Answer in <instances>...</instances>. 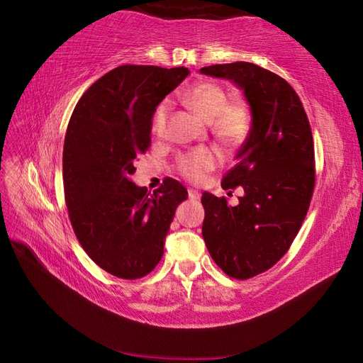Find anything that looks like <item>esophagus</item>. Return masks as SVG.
<instances>
[{"mask_svg": "<svg viewBox=\"0 0 363 363\" xmlns=\"http://www.w3.org/2000/svg\"><path fill=\"white\" fill-rule=\"evenodd\" d=\"M189 199L190 201H199L201 199V193L196 190H189Z\"/></svg>", "mask_w": 363, "mask_h": 363, "instance_id": "34e87169", "label": "esophagus"}]
</instances>
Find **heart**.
Segmentation results:
<instances>
[{
	"instance_id": "b5f03b06",
	"label": "heart",
	"mask_w": 363,
	"mask_h": 363,
	"mask_svg": "<svg viewBox=\"0 0 363 363\" xmlns=\"http://www.w3.org/2000/svg\"><path fill=\"white\" fill-rule=\"evenodd\" d=\"M187 104L206 121H212L215 136L229 147H237L247 138L250 130L249 108L240 104H227L225 91L212 82H201L185 94ZM170 113V102L165 100L157 106L153 116V131L162 134ZM220 164V155L210 147H199L184 155L178 161V170L185 179L199 182Z\"/></svg>"
}]
</instances>
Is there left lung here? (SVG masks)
I'll return each instance as SVG.
<instances>
[{"mask_svg": "<svg viewBox=\"0 0 363 363\" xmlns=\"http://www.w3.org/2000/svg\"><path fill=\"white\" fill-rule=\"evenodd\" d=\"M201 74L235 83L250 108L246 142L221 184L241 185L244 195L237 206L208 191L201 199L208 254L223 272L246 280L288 252L305 220L315 182L313 133L297 92L280 75L247 62L206 66Z\"/></svg>", "mask_w": 363, "mask_h": 363, "instance_id": "obj_1", "label": "left lung"}]
</instances>
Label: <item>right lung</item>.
<instances>
[{
    "label": "right lung",
    "instance_id": "obj_1",
    "mask_svg": "<svg viewBox=\"0 0 363 363\" xmlns=\"http://www.w3.org/2000/svg\"><path fill=\"white\" fill-rule=\"evenodd\" d=\"M187 67L123 65L91 85L75 105L63 147V187L82 247L108 274L134 280L164 255L187 189L167 178L153 195L130 176L150 147L156 106L187 77Z\"/></svg>",
    "mask_w": 363,
    "mask_h": 363
}]
</instances>
